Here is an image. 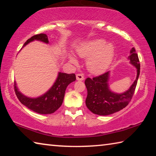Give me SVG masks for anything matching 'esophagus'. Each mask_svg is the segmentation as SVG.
<instances>
[{
  "mask_svg": "<svg viewBox=\"0 0 156 156\" xmlns=\"http://www.w3.org/2000/svg\"><path fill=\"white\" fill-rule=\"evenodd\" d=\"M76 79L78 80H83L84 79V74H83V73H78V74H76Z\"/></svg>",
  "mask_w": 156,
  "mask_h": 156,
  "instance_id": "obj_1",
  "label": "esophagus"
}]
</instances>
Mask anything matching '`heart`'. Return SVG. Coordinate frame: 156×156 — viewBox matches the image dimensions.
I'll use <instances>...</instances> for the list:
<instances>
[{"label": "heart", "mask_w": 156, "mask_h": 156, "mask_svg": "<svg viewBox=\"0 0 156 156\" xmlns=\"http://www.w3.org/2000/svg\"><path fill=\"white\" fill-rule=\"evenodd\" d=\"M105 44L104 41L95 40L85 43L77 50L79 56L88 58L87 67L91 73H99L104 72L112 62L114 50L111 44ZM69 59L73 64L77 63L73 57L70 56Z\"/></svg>", "instance_id": "1"}]
</instances>
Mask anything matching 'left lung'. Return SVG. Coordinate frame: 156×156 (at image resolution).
<instances>
[{"label":"left lung","instance_id":"left-lung-1","mask_svg":"<svg viewBox=\"0 0 156 156\" xmlns=\"http://www.w3.org/2000/svg\"><path fill=\"white\" fill-rule=\"evenodd\" d=\"M128 58L130 60L131 64L137 69V76L130 88L124 93L117 94L110 90L108 83L109 72L93 78H87L84 81L87 89L85 103L92 113L100 115H110L119 112L130 102L135 91L140 70L139 58L134 47L131 49Z\"/></svg>","mask_w":156,"mask_h":156}]
</instances>
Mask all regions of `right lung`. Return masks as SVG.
<instances>
[{"label":"right lung","instance_id":"right-lung-1","mask_svg":"<svg viewBox=\"0 0 156 156\" xmlns=\"http://www.w3.org/2000/svg\"><path fill=\"white\" fill-rule=\"evenodd\" d=\"M34 40L49 43L48 37L44 34H36L25 42L23 47ZM74 73H58L57 79L53 86L45 94L36 98L24 96L18 91L16 84L14 83V91L19 101L28 109L41 114H50L56 112L62 104L67 87L76 80Z\"/></svg>","mask_w":156,"mask_h":156}]
</instances>
